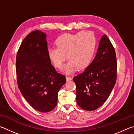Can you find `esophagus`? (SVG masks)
Instances as JSON below:
<instances>
[{"mask_svg":"<svg viewBox=\"0 0 134 134\" xmlns=\"http://www.w3.org/2000/svg\"><path fill=\"white\" fill-rule=\"evenodd\" d=\"M66 81H71L72 79V78H71V76H66Z\"/></svg>","mask_w":134,"mask_h":134,"instance_id":"1","label":"esophagus"}]
</instances>
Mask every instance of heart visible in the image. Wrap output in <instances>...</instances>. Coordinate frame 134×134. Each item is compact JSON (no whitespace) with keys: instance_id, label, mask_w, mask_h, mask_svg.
Wrapping results in <instances>:
<instances>
[{"instance_id":"1","label":"heart","mask_w":134,"mask_h":134,"mask_svg":"<svg viewBox=\"0 0 134 134\" xmlns=\"http://www.w3.org/2000/svg\"><path fill=\"white\" fill-rule=\"evenodd\" d=\"M56 47L48 49L49 59L56 68L62 66L66 58L69 59L63 66L66 73H71L77 68H87L92 60L96 49V38L90 31H81L76 34H65L55 41Z\"/></svg>"}]
</instances>
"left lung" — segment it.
Listing matches in <instances>:
<instances>
[{"instance_id": "obj_1", "label": "left lung", "mask_w": 134, "mask_h": 134, "mask_svg": "<svg viewBox=\"0 0 134 134\" xmlns=\"http://www.w3.org/2000/svg\"><path fill=\"white\" fill-rule=\"evenodd\" d=\"M116 71L115 49L104 35L100 40L94 59L82 73L73 78L78 106L86 111H93L101 106L116 83Z\"/></svg>"}]
</instances>
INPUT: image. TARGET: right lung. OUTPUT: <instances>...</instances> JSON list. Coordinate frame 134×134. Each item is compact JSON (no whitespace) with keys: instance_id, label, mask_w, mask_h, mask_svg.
<instances>
[{"instance_id":"add662e5","label":"right lung","mask_w":134,"mask_h":134,"mask_svg":"<svg viewBox=\"0 0 134 134\" xmlns=\"http://www.w3.org/2000/svg\"><path fill=\"white\" fill-rule=\"evenodd\" d=\"M46 35L40 30L30 32L19 48L16 71L19 89L36 111L48 112L57 105L58 93L66 82L48 55Z\"/></svg>"}]
</instances>
